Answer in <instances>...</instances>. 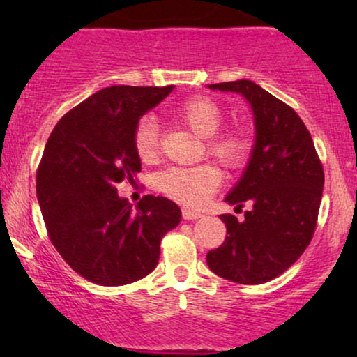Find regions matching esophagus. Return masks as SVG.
Wrapping results in <instances>:
<instances>
[{"mask_svg": "<svg viewBox=\"0 0 357 357\" xmlns=\"http://www.w3.org/2000/svg\"><path fill=\"white\" fill-rule=\"evenodd\" d=\"M202 213L199 211H192V210H186V208H184L183 210V218L184 220H198V218H202Z\"/></svg>", "mask_w": 357, "mask_h": 357, "instance_id": "34e87169", "label": "esophagus"}]
</instances>
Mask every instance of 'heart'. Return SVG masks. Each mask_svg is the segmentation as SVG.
<instances>
[{"label": "heart", "instance_id": "obj_1", "mask_svg": "<svg viewBox=\"0 0 357 357\" xmlns=\"http://www.w3.org/2000/svg\"><path fill=\"white\" fill-rule=\"evenodd\" d=\"M174 116L192 132L206 137V153L227 169H240L248 162L253 149V139L245 126L218 129L223 121V110L218 102L206 96L188 97L174 110ZM134 149L139 159L153 162L159 153V127L153 117L146 116L134 129ZM221 171L215 165L181 167L162 171L158 178L159 191L184 206H202L220 188Z\"/></svg>", "mask_w": 357, "mask_h": 357}]
</instances>
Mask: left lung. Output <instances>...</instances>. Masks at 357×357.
<instances>
[{"instance_id": "1", "label": "left lung", "mask_w": 357, "mask_h": 357, "mask_svg": "<svg viewBox=\"0 0 357 357\" xmlns=\"http://www.w3.org/2000/svg\"><path fill=\"white\" fill-rule=\"evenodd\" d=\"M213 90L241 93L255 116V147L227 202L245 220L221 215L227 238L206 255L216 275L236 284L273 280L298 260L312 240L322 199L324 169L302 119L252 80L223 82Z\"/></svg>"}]
</instances>
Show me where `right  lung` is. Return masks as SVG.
<instances>
[{"label": "right lung", "instance_id": "1", "mask_svg": "<svg viewBox=\"0 0 357 357\" xmlns=\"http://www.w3.org/2000/svg\"><path fill=\"white\" fill-rule=\"evenodd\" d=\"M174 85L102 89L68 110L52 130L36 171V196L48 238L79 275L99 285H126L149 275L161 238L178 227L171 199L146 195L136 210L117 184L134 183L139 119Z\"/></svg>", "mask_w": 357, "mask_h": 357}]
</instances>
